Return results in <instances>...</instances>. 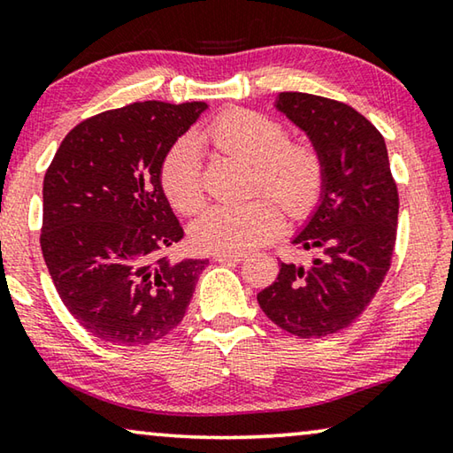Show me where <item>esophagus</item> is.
<instances>
[{"label":"esophagus","instance_id":"esophagus-1","mask_svg":"<svg viewBox=\"0 0 453 453\" xmlns=\"http://www.w3.org/2000/svg\"><path fill=\"white\" fill-rule=\"evenodd\" d=\"M213 260L219 264H240L246 260V256L243 254H213Z\"/></svg>","mask_w":453,"mask_h":453}]
</instances>
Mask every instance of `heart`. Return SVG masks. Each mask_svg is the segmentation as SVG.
<instances>
[{
	"mask_svg": "<svg viewBox=\"0 0 453 453\" xmlns=\"http://www.w3.org/2000/svg\"><path fill=\"white\" fill-rule=\"evenodd\" d=\"M197 142L252 165L254 196H274L292 218L311 213L325 191L326 165L319 147L288 139L286 127L262 112L227 109L201 128ZM159 181L179 213L199 210L205 188L191 141H177L165 153ZM273 200L257 197L242 205L210 207L193 221V243L213 254H240L264 246L284 227V213Z\"/></svg>",
	"mask_w": 453,
	"mask_h": 453,
	"instance_id": "heart-1",
	"label": "heart"
}]
</instances>
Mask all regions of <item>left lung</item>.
<instances>
[{"label": "left lung", "mask_w": 453, "mask_h": 453, "mask_svg": "<svg viewBox=\"0 0 453 453\" xmlns=\"http://www.w3.org/2000/svg\"><path fill=\"white\" fill-rule=\"evenodd\" d=\"M276 106L319 147L326 183L294 238L312 264H280L257 303L286 333L320 339L355 322L381 288L397 238V183L383 134L353 106L304 92H282Z\"/></svg>", "instance_id": "1"}]
</instances>
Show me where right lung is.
<instances>
[{
    "instance_id": "add662e5",
    "label": "right lung",
    "mask_w": 453,
    "mask_h": 453,
    "mask_svg": "<svg viewBox=\"0 0 453 453\" xmlns=\"http://www.w3.org/2000/svg\"><path fill=\"white\" fill-rule=\"evenodd\" d=\"M205 106L104 111L72 128L50 163L42 254L64 306L100 341L145 347L185 317L207 260L171 262L183 227L159 169Z\"/></svg>"
}]
</instances>
